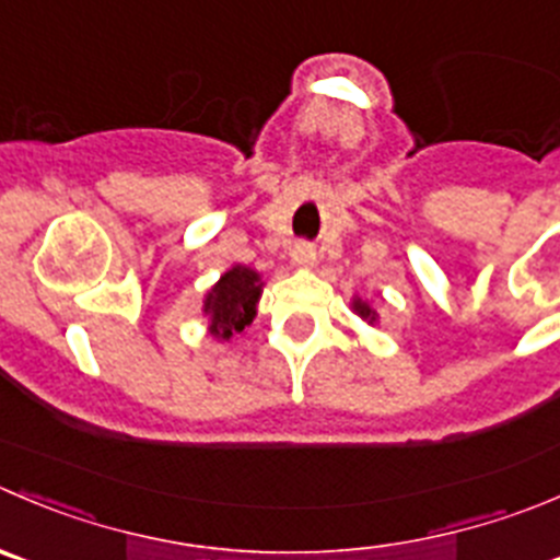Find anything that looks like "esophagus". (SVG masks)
I'll return each mask as SVG.
<instances>
[{
	"label": "esophagus",
	"mask_w": 560,
	"mask_h": 560,
	"mask_svg": "<svg viewBox=\"0 0 560 560\" xmlns=\"http://www.w3.org/2000/svg\"><path fill=\"white\" fill-rule=\"evenodd\" d=\"M314 259H317V252H314L312 246H306V243H298V246L292 248V262H295L298 268H312Z\"/></svg>",
	"instance_id": "34e87169"
}]
</instances>
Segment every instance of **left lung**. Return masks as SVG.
Listing matches in <instances>:
<instances>
[{
    "instance_id": "1",
    "label": "left lung",
    "mask_w": 560,
    "mask_h": 560,
    "mask_svg": "<svg viewBox=\"0 0 560 560\" xmlns=\"http://www.w3.org/2000/svg\"><path fill=\"white\" fill-rule=\"evenodd\" d=\"M352 308H355V312L361 314L363 319H369V323H374V312H372V308H369V303H363V301H355V303H352Z\"/></svg>"
}]
</instances>
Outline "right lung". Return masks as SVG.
<instances>
[{
  "label": "right lung",
  "mask_w": 560,
  "mask_h": 560,
  "mask_svg": "<svg viewBox=\"0 0 560 560\" xmlns=\"http://www.w3.org/2000/svg\"><path fill=\"white\" fill-rule=\"evenodd\" d=\"M259 292H262V284L252 268L235 265L232 270H226L205 301V314H210V334L226 341L241 334L246 325H252Z\"/></svg>",
  "instance_id": "right-lung-1"
}]
</instances>
